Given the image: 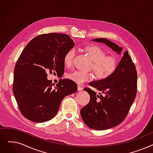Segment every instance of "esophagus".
<instances>
[{
	"label": "esophagus",
	"instance_id": "esophagus-1",
	"mask_svg": "<svg viewBox=\"0 0 153 153\" xmlns=\"http://www.w3.org/2000/svg\"><path fill=\"white\" fill-rule=\"evenodd\" d=\"M82 89H83V88L81 87V85H78L77 86V91H82Z\"/></svg>",
	"mask_w": 153,
	"mask_h": 153
}]
</instances>
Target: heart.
Returning a JSON list of instances; mask_svg holds the SVG:
<instances>
[{
    "label": "heart",
    "mask_w": 153,
    "mask_h": 153,
    "mask_svg": "<svg viewBox=\"0 0 153 153\" xmlns=\"http://www.w3.org/2000/svg\"><path fill=\"white\" fill-rule=\"evenodd\" d=\"M93 60L92 69L96 76L100 79H104L111 76L116 70L117 61L114 56H106L105 51L99 46L89 45L85 48ZM76 54L75 48L69 49L64 55V64L69 67L72 63ZM68 77L77 84H82L92 80L94 76L92 73L82 71H74L68 75Z\"/></svg>",
    "instance_id": "b5f03b06"
}]
</instances>
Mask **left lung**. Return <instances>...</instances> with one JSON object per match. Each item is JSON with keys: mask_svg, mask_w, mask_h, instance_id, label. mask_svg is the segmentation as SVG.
<instances>
[{"mask_svg": "<svg viewBox=\"0 0 153 153\" xmlns=\"http://www.w3.org/2000/svg\"><path fill=\"white\" fill-rule=\"evenodd\" d=\"M103 42L120 54L123 50L115 43L104 38L92 40ZM137 71L136 65L126 51L115 72L109 77L92 81L91 87L101 91L102 96L89 88L84 89L90 96L89 103L81 110L84 123L95 130L110 129L121 123L127 116L137 93Z\"/></svg>", "mask_w": 153, "mask_h": 153, "instance_id": "left-lung-1", "label": "left lung"}]
</instances>
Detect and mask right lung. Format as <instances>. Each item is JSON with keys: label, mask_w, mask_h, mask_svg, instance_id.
<instances>
[{"label": "right lung", "mask_w": 153, "mask_h": 153, "mask_svg": "<svg viewBox=\"0 0 153 153\" xmlns=\"http://www.w3.org/2000/svg\"><path fill=\"white\" fill-rule=\"evenodd\" d=\"M69 35L49 33L39 35L27 44L14 71L12 90L21 114L29 120L43 123L51 120L62 99L77 90L76 82L61 79L55 87L48 73L62 74L64 55L74 47Z\"/></svg>", "instance_id": "1"}]
</instances>
